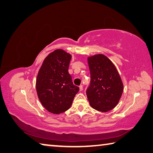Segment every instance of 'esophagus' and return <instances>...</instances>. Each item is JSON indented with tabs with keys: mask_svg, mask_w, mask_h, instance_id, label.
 <instances>
[{
	"mask_svg": "<svg viewBox=\"0 0 153 153\" xmlns=\"http://www.w3.org/2000/svg\"><path fill=\"white\" fill-rule=\"evenodd\" d=\"M79 90H80V91H82V85H80Z\"/></svg>",
	"mask_w": 153,
	"mask_h": 153,
	"instance_id": "obj_1",
	"label": "esophagus"
}]
</instances>
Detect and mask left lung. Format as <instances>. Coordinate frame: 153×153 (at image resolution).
Returning <instances> with one entry per match:
<instances>
[{
    "label": "left lung",
    "instance_id": "obj_1",
    "mask_svg": "<svg viewBox=\"0 0 153 153\" xmlns=\"http://www.w3.org/2000/svg\"><path fill=\"white\" fill-rule=\"evenodd\" d=\"M91 74L86 94L90 105L101 112L111 110L119 103L124 85L114 63L103 54L87 58Z\"/></svg>",
    "mask_w": 153,
    "mask_h": 153
}]
</instances>
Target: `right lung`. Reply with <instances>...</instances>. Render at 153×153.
<instances>
[{
  "mask_svg": "<svg viewBox=\"0 0 153 153\" xmlns=\"http://www.w3.org/2000/svg\"><path fill=\"white\" fill-rule=\"evenodd\" d=\"M71 58L66 51L55 50L44 59L37 73V96L44 108L53 114L68 110L79 91L68 72Z\"/></svg>",
  "mask_w": 153,
  "mask_h": 153,
  "instance_id": "add662e5",
  "label": "right lung"
}]
</instances>
